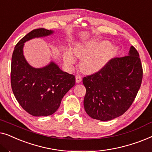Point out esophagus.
Wrapping results in <instances>:
<instances>
[{
	"label": "esophagus",
	"mask_w": 152,
	"mask_h": 152,
	"mask_svg": "<svg viewBox=\"0 0 152 152\" xmlns=\"http://www.w3.org/2000/svg\"><path fill=\"white\" fill-rule=\"evenodd\" d=\"M82 80V77L80 75H76V82L80 83Z\"/></svg>",
	"instance_id": "1"
}]
</instances>
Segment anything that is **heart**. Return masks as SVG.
Segmentation results:
<instances>
[{
  "mask_svg": "<svg viewBox=\"0 0 152 152\" xmlns=\"http://www.w3.org/2000/svg\"><path fill=\"white\" fill-rule=\"evenodd\" d=\"M109 46V41H86L75 45L73 53L76 57H83L81 61L82 69L87 73H93L102 68L108 60L117 53V48ZM64 60L68 64L74 62L70 53L65 54Z\"/></svg>",
  "mask_w": 152,
  "mask_h": 152,
  "instance_id": "b5f03b06",
  "label": "heart"
}]
</instances>
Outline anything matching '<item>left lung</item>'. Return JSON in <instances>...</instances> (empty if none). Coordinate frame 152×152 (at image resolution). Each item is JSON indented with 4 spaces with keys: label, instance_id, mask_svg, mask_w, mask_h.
I'll return each mask as SVG.
<instances>
[{
    "label": "left lung",
    "instance_id": "8db88e82",
    "mask_svg": "<svg viewBox=\"0 0 152 152\" xmlns=\"http://www.w3.org/2000/svg\"><path fill=\"white\" fill-rule=\"evenodd\" d=\"M139 53L134 46L129 55L112 58L102 68L83 78L86 87L84 106L93 119L108 121L129 109L136 98L142 80Z\"/></svg>",
    "mask_w": 152,
    "mask_h": 152
}]
</instances>
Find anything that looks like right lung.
Masks as SVG:
<instances>
[{"label": "right lung", "instance_id": "add662e5", "mask_svg": "<svg viewBox=\"0 0 152 152\" xmlns=\"http://www.w3.org/2000/svg\"><path fill=\"white\" fill-rule=\"evenodd\" d=\"M53 32L44 28L33 30L18 41L12 54V91L23 109L33 116L53 114L63 97L75 84V76L62 71L54 62L42 68H34L25 59L23 48L26 41Z\"/></svg>", "mask_w": 152, "mask_h": 152}]
</instances>
